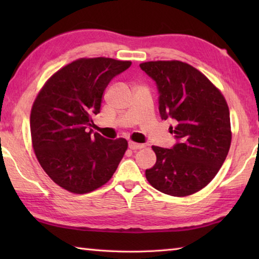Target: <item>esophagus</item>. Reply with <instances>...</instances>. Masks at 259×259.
Returning <instances> with one entry per match:
<instances>
[{"instance_id": "1", "label": "esophagus", "mask_w": 259, "mask_h": 259, "mask_svg": "<svg viewBox=\"0 0 259 259\" xmlns=\"http://www.w3.org/2000/svg\"><path fill=\"white\" fill-rule=\"evenodd\" d=\"M144 147H145L144 144H137L135 142H129V148H130V150H133V151L140 150V148H144Z\"/></svg>"}]
</instances>
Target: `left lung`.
Returning <instances> with one entry per match:
<instances>
[{"instance_id":"left-lung-1","label":"left lung","mask_w":259,"mask_h":259,"mask_svg":"<svg viewBox=\"0 0 259 259\" xmlns=\"http://www.w3.org/2000/svg\"><path fill=\"white\" fill-rule=\"evenodd\" d=\"M140 68L156 82L162 119L171 117L172 148L152 146L156 163L145 171L151 185L164 194L187 196L212 181L230 151V109L221 90L190 64L147 61Z\"/></svg>"}]
</instances>
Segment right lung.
Here are the masks:
<instances>
[{
  "label": "right lung",
  "instance_id": "right-lung-1",
  "mask_svg": "<svg viewBox=\"0 0 259 259\" xmlns=\"http://www.w3.org/2000/svg\"><path fill=\"white\" fill-rule=\"evenodd\" d=\"M130 60L106 57L80 58L48 78L30 111L34 153L57 185L85 194L105 185L128 148L124 138L91 135L93 116L102 106L109 81L125 71Z\"/></svg>",
  "mask_w": 259,
  "mask_h": 259
}]
</instances>
